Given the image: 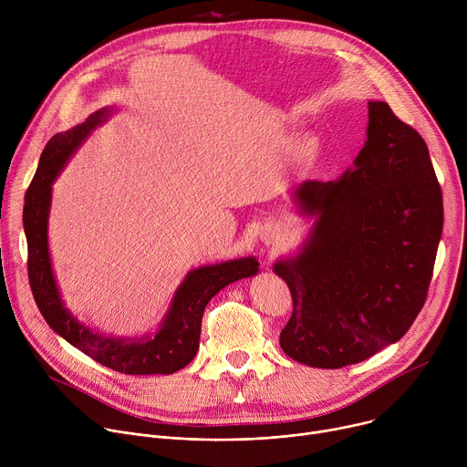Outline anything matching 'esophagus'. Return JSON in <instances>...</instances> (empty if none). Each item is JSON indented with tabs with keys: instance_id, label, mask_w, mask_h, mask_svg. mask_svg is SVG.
Here are the masks:
<instances>
[{
	"instance_id": "obj_1",
	"label": "esophagus",
	"mask_w": 467,
	"mask_h": 467,
	"mask_svg": "<svg viewBox=\"0 0 467 467\" xmlns=\"http://www.w3.org/2000/svg\"><path fill=\"white\" fill-rule=\"evenodd\" d=\"M283 238V227L279 223H268L260 229V240L265 245H277Z\"/></svg>"
}]
</instances>
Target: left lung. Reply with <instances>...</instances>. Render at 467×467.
Returning a JSON list of instances; mask_svg holds the SVG:
<instances>
[{"label":"left lung","mask_w":467,"mask_h":467,"mask_svg":"<svg viewBox=\"0 0 467 467\" xmlns=\"http://www.w3.org/2000/svg\"><path fill=\"white\" fill-rule=\"evenodd\" d=\"M366 144L338 181H305L294 203L314 227L274 272L294 312L283 351L338 369L405 337L425 305L443 229V199L429 148L388 103H368Z\"/></svg>","instance_id":"1"}]
</instances>
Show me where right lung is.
I'll return each instance as SVG.
<instances>
[{"label":"right lung","mask_w":467,"mask_h":467,"mask_svg":"<svg viewBox=\"0 0 467 467\" xmlns=\"http://www.w3.org/2000/svg\"><path fill=\"white\" fill-rule=\"evenodd\" d=\"M110 114L112 109L109 107L96 110L83 123L55 135L40 155L24 205L29 285L36 306L47 325L58 337L101 366L125 375H170L190 364L195 357L207 303L227 285L256 275L258 260L254 256H244L202 265V268L188 272L155 335L142 338H114L99 335L79 323L78 317L64 306L51 268L47 247L51 184L83 140Z\"/></svg>","instance_id":"obj_1"}]
</instances>
